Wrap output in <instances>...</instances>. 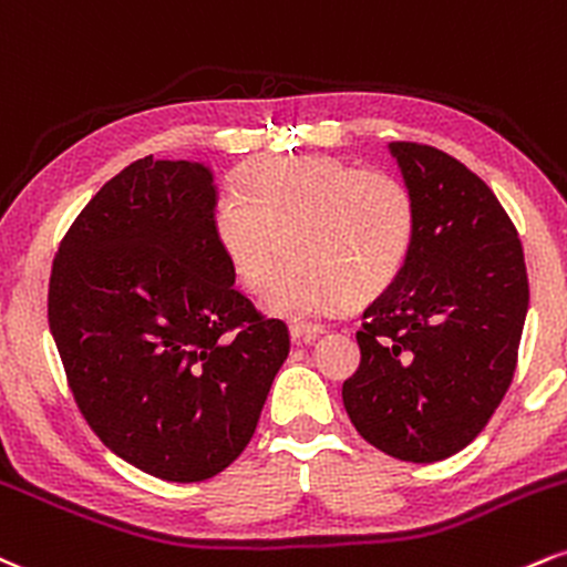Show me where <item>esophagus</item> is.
<instances>
[{"instance_id": "1", "label": "esophagus", "mask_w": 567, "mask_h": 567, "mask_svg": "<svg viewBox=\"0 0 567 567\" xmlns=\"http://www.w3.org/2000/svg\"><path fill=\"white\" fill-rule=\"evenodd\" d=\"M289 334H291V342L295 344H312L316 342L318 337L323 334V329L321 326H316V323H291L289 326Z\"/></svg>"}]
</instances>
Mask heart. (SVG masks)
<instances>
[{
	"mask_svg": "<svg viewBox=\"0 0 567 567\" xmlns=\"http://www.w3.org/2000/svg\"><path fill=\"white\" fill-rule=\"evenodd\" d=\"M215 233L251 291L281 270L286 240L297 262L272 284L265 308L284 318L323 316L371 302L398 281L414 246L416 204L388 172L334 156H262L236 172Z\"/></svg>",
	"mask_w": 567,
	"mask_h": 567,
	"instance_id": "heart-1",
	"label": "heart"
}]
</instances>
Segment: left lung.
<instances>
[{
    "instance_id": "8db88e82",
    "label": "left lung",
    "mask_w": 567,
    "mask_h": 567,
    "mask_svg": "<svg viewBox=\"0 0 567 567\" xmlns=\"http://www.w3.org/2000/svg\"><path fill=\"white\" fill-rule=\"evenodd\" d=\"M416 204L398 281L363 310L361 365L342 384L355 430L403 462H441L477 437L517 365L528 272L494 190L449 153L390 143Z\"/></svg>"
}]
</instances>
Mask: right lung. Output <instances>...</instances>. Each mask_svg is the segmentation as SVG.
<instances>
[{
    "mask_svg": "<svg viewBox=\"0 0 567 567\" xmlns=\"http://www.w3.org/2000/svg\"><path fill=\"white\" fill-rule=\"evenodd\" d=\"M202 162L137 158L60 241L47 318L86 424L132 467L215 477L255 435L289 329L236 289Z\"/></svg>",
    "mask_w": 567,
    "mask_h": 567,
    "instance_id": "obj_1",
    "label": "right lung"
}]
</instances>
